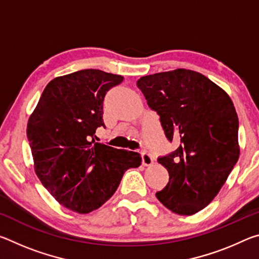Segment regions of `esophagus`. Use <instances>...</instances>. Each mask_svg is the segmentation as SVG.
Masks as SVG:
<instances>
[{"label":"esophagus","mask_w":259,"mask_h":259,"mask_svg":"<svg viewBox=\"0 0 259 259\" xmlns=\"http://www.w3.org/2000/svg\"><path fill=\"white\" fill-rule=\"evenodd\" d=\"M142 162L144 165H151L153 163V157L151 154H148L147 152L142 153Z\"/></svg>","instance_id":"obj_1"}]
</instances>
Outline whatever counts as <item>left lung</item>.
<instances>
[{
    "instance_id": "8db88e82",
    "label": "left lung",
    "mask_w": 259,
    "mask_h": 259,
    "mask_svg": "<svg viewBox=\"0 0 259 259\" xmlns=\"http://www.w3.org/2000/svg\"><path fill=\"white\" fill-rule=\"evenodd\" d=\"M137 87L160 115L165 137L179 146L157 159L169 182L156 198L178 214H194L221 191L239 160V119L230 96L191 69L140 77Z\"/></svg>"
}]
</instances>
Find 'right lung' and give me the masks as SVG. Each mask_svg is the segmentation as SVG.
Instances as JSON below:
<instances>
[{"label":"right lung","instance_id":"1","mask_svg":"<svg viewBox=\"0 0 259 259\" xmlns=\"http://www.w3.org/2000/svg\"><path fill=\"white\" fill-rule=\"evenodd\" d=\"M123 76L82 69L48 83L27 123L34 169L50 194L72 211L88 213L106 202L123 174L137 168V152L95 143L104 126L103 103ZM93 139V141H90Z\"/></svg>","mask_w":259,"mask_h":259}]
</instances>
